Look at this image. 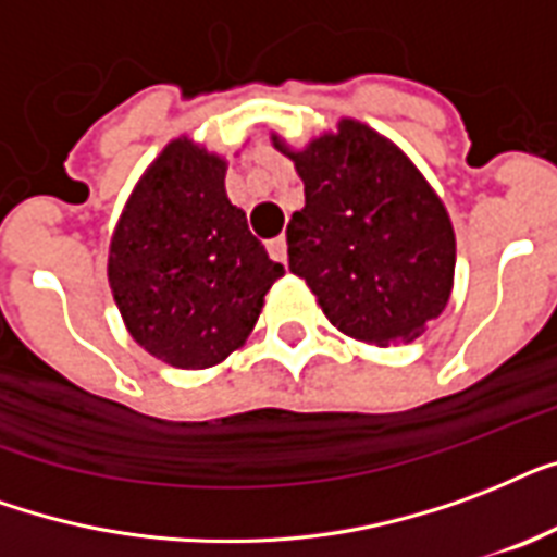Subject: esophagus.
Here are the masks:
<instances>
[{
  "mask_svg": "<svg viewBox=\"0 0 557 557\" xmlns=\"http://www.w3.org/2000/svg\"><path fill=\"white\" fill-rule=\"evenodd\" d=\"M267 252H270L275 261H284V264H287V238H284V235H278V238L267 240Z\"/></svg>",
  "mask_w": 557,
  "mask_h": 557,
  "instance_id": "1",
  "label": "esophagus"
}]
</instances>
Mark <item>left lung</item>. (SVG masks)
<instances>
[{"label": "left lung", "instance_id": "obj_1", "mask_svg": "<svg viewBox=\"0 0 557 557\" xmlns=\"http://www.w3.org/2000/svg\"><path fill=\"white\" fill-rule=\"evenodd\" d=\"M273 148L305 183L287 223L290 273L327 322L381 348L421 337L454 293L456 232L416 162L357 119L301 148L273 133Z\"/></svg>", "mask_w": 557, "mask_h": 557}]
</instances>
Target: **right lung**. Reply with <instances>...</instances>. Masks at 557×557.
<instances>
[{
  "label": "right lung",
  "instance_id": "right-lung-1",
  "mask_svg": "<svg viewBox=\"0 0 557 557\" xmlns=\"http://www.w3.org/2000/svg\"><path fill=\"white\" fill-rule=\"evenodd\" d=\"M226 157L176 136L124 202L107 258L124 327L174 369H211L252 334L284 267L226 197Z\"/></svg>",
  "mask_w": 557,
  "mask_h": 557
}]
</instances>
